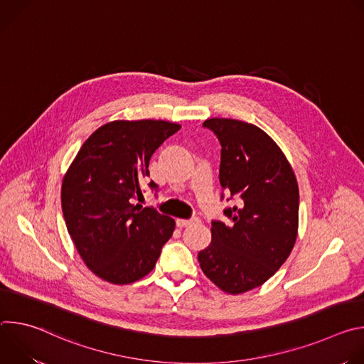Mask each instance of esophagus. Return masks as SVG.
Listing matches in <instances>:
<instances>
[{
	"label": "esophagus",
	"instance_id": "1",
	"mask_svg": "<svg viewBox=\"0 0 364 364\" xmlns=\"http://www.w3.org/2000/svg\"><path fill=\"white\" fill-rule=\"evenodd\" d=\"M196 223H200V219H198V218H193V219H177V226H180V228H187V226L196 225Z\"/></svg>",
	"mask_w": 364,
	"mask_h": 364
}]
</instances>
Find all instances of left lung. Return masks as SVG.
Returning a JSON list of instances; mask_svg holds the SVG:
<instances>
[{
	"label": "left lung",
	"instance_id": "obj_1",
	"mask_svg": "<svg viewBox=\"0 0 364 364\" xmlns=\"http://www.w3.org/2000/svg\"><path fill=\"white\" fill-rule=\"evenodd\" d=\"M203 127L220 141L219 180L236 204L225 209L228 223L212 222V243L198 252V262L216 287L236 295L261 287L289 256L298 233V183L261 128L229 118Z\"/></svg>",
	"mask_w": 364,
	"mask_h": 364
}]
</instances>
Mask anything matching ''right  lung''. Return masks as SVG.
I'll return each mask as SVG.
<instances>
[{
	"label": "right lung",
	"mask_w": 364,
	"mask_h": 364,
	"mask_svg": "<svg viewBox=\"0 0 364 364\" xmlns=\"http://www.w3.org/2000/svg\"><path fill=\"white\" fill-rule=\"evenodd\" d=\"M181 127L155 119L112 121L80 146L63 177L62 210L86 267L103 281L127 285L148 275L176 222L134 204L149 176L151 155ZM152 190L159 186L149 183Z\"/></svg>",
	"instance_id": "obj_1"
}]
</instances>
